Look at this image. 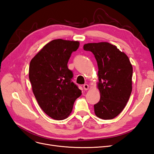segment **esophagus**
<instances>
[{"mask_svg": "<svg viewBox=\"0 0 154 154\" xmlns=\"http://www.w3.org/2000/svg\"><path fill=\"white\" fill-rule=\"evenodd\" d=\"M83 87V88H84L85 91L87 90L88 88V85H87V84H84Z\"/></svg>", "mask_w": 154, "mask_h": 154, "instance_id": "obj_1", "label": "esophagus"}]
</instances>
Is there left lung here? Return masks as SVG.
Instances as JSON below:
<instances>
[{
    "label": "left lung",
    "mask_w": 154,
    "mask_h": 154,
    "mask_svg": "<svg viewBox=\"0 0 154 154\" xmlns=\"http://www.w3.org/2000/svg\"><path fill=\"white\" fill-rule=\"evenodd\" d=\"M83 49L93 53L98 67L100 100L94 105L95 114L102 119H113L131 94L132 64L127 55L108 42L87 44Z\"/></svg>",
    "instance_id": "left-lung-1"
}]
</instances>
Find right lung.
I'll return each instance as SVG.
<instances>
[{
	"label": "right lung",
	"mask_w": 154,
	"mask_h": 154,
	"mask_svg": "<svg viewBox=\"0 0 154 154\" xmlns=\"http://www.w3.org/2000/svg\"><path fill=\"white\" fill-rule=\"evenodd\" d=\"M78 41L57 39L46 44L31 60L29 78L40 108L49 117L62 120L71 114L82 91L72 79L67 63Z\"/></svg>",
	"instance_id": "add662e5"
}]
</instances>
